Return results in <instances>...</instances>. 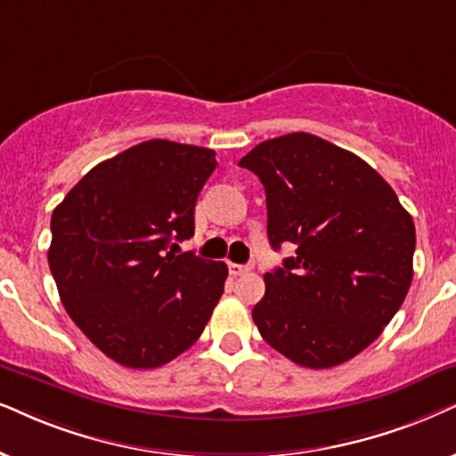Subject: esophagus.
Here are the masks:
<instances>
[{"label":"esophagus","mask_w":456,"mask_h":456,"mask_svg":"<svg viewBox=\"0 0 456 456\" xmlns=\"http://www.w3.org/2000/svg\"><path fill=\"white\" fill-rule=\"evenodd\" d=\"M250 271V267H246V265H238V263H229V273L232 275H244Z\"/></svg>","instance_id":"obj_1"}]
</instances>
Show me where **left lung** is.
<instances>
[{"label": "left lung", "instance_id": "8db88e82", "mask_svg": "<svg viewBox=\"0 0 456 456\" xmlns=\"http://www.w3.org/2000/svg\"><path fill=\"white\" fill-rule=\"evenodd\" d=\"M267 195V235L297 256L265 273L252 309L261 337L305 368H332L364 351L412 281L417 235L389 183L324 138L292 132L240 159Z\"/></svg>", "mask_w": 456, "mask_h": 456}]
</instances>
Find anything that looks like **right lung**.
<instances>
[{
	"label": "right lung",
	"instance_id": "add662e5",
	"mask_svg": "<svg viewBox=\"0 0 456 456\" xmlns=\"http://www.w3.org/2000/svg\"><path fill=\"white\" fill-rule=\"evenodd\" d=\"M215 155L145 141L94 166L52 212L48 263L61 301L118 364H168L198 341L223 295L227 265L168 252L193 235Z\"/></svg>",
	"mask_w": 456,
	"mask_h": 456
}]
</instances>
